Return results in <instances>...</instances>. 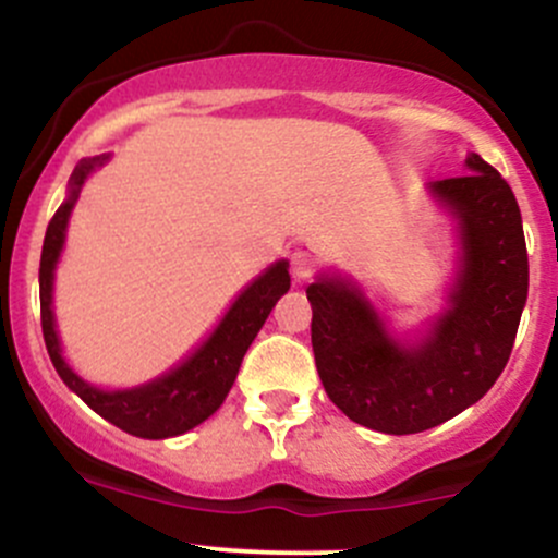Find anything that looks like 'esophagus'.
<instances>
[{
  "mask_svg": "<svg viewBox=\"0 0 558 558\" xmlns=\"http://www.w3.org/2000/svg\"><path fill=\"white\" fill-rule=\"evenodd\" d=\"M314 268H317V257L308 255V252H295L292 255V277L295 279H308L314 274Z\"/></svg>",
  "mask_w": 558,
  "mask_h": 558,
  "instance_id": "1",
  "label": "esophagus"
}]
</instances>
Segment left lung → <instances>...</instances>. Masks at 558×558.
<instances>
[{"mask_svg": "<svg viewBox=\"0 0 558 558\" xmlns=\"http://www.w3.org/2000/svg\"><path fill=\"white\" fill-rule=\"evenodd\" d=\"M427 193L451 220L457 271L424 327H389L349 274L319 271L306 287L327 398L384 435L424 433L478 403L508 365L530 292L521 211L497 169L468 153L464 174Z\"/></svg>", "mask_w": 558, "mask_h": 558, "instance_id": "left-lung-1", "label": "left lung"}]
</instances>
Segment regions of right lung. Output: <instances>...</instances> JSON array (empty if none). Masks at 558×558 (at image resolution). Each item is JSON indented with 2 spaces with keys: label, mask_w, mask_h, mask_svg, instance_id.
Segmentation results:
<instances>
[{
  "label": "right lung",
  "mask_w": 558,
  "mask_h": 558,
  "mask_svg": "<svg viewBox=\"0 0 558 558\" xmlns=\"http://www.w3.org/2000/svg\"><path fill=\"white\" fill-rule=\"evenodd\" d=\"M107 160L109 153L96 155V158H83L74 166L64 204L59 206V211L50 220L48 233H45L43 260H39V308H43L45 347H48V354L61 381L83 403H88L99 416H105L109 424L120 427L123 433L136 435V438H177V435H185L187 429L198 427L201 422H206L217 408L226 403L246 349L255 341L263 322L268 319L279 298L290 290V271H287L290 263H271L260 277L252 279L233 298L228 312L211 327L209 336L187 357H182L180 363L160 373V376L123 389H101L96 384L85 381L66 363L64 349H61L59 330H56L53 284L56 268H59L61 252H64L66 244L69 217H72L80 191H83L85 180L96 169H101Z\"/></svg>",
  "instance_id": "obj_1"
}]
</instances>
